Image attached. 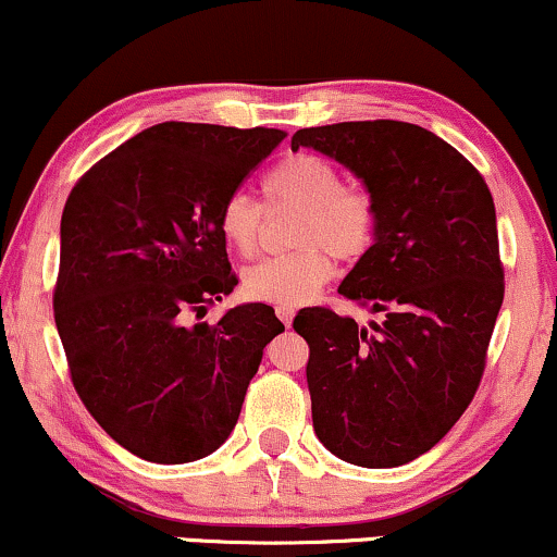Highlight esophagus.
<instances>
[{
  "label": "esophagus",
  "instance_id": "34e87169",
  "mask_svg": "<svg viewBox=\"0 0 557 557\" xmlns=\"http://www.w3.org/2000/svg\"><path fill=\"white\" fill-rule=\"evenodd\" d=\"M276 314H278V320L286 324H292V320H294V307H276Z\"/></svg>",
  "mask_w": 557,
  "mask_h": 557
}]
</instances>
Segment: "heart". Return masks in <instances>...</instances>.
<instances>
[{"instance_id": "heart-1", "label": "heart", "mask_w": 557, "mask_h": 557, "mask_svg": "<svg viewBox=\"0 0 557 557\" xmlns=\"http://www.w3.org/2000/svg\"><path fill=\"white\" fill-rule=\"evenodd\" d=\"M263 194L271 207H299L292 235L299 248L245 271L243 288L250 299L278 307L301 305L330 281L335 271L332 256L350 263L371 250L379 230L373 194L360 184H345L330 158L284 156L263 176ZM216 225L230 250L252 258L261 248L263 207L245 191H235L222 201Z\"/></svg>"}]
</instances>
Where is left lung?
Segmentation results:
<instances>
[{
  "label": "left lung",
  "instance_id": "left-lung-1",
  "mask_svg": "<svg viewBox=\"0 0 557 557\" xmlns=\"http://www.w3.org/2000/svg\"><path fill=\"white\" fill-rule=\"evenodd\" d=\"M363 178L379 207L371 250L341 292L384 312L358 327L301 309L307 384L320 443L363 468H394L443 440L479 392L504 301L494 199L479 169L430 129L396 120L296 129Z\"/></svg>",
  "mask_w": 557,
  "mask_h": 557
}]
</instances>
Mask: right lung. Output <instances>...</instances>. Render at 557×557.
<instances>
[{"mask_svg":"<svg viewBox=\"0 0 557 557\" xmlns=\"http://www.w3.org/2000/svg\"><path fill=\"white\" fill-rule=\"evenodd\" d=\"M273 127L161 122L97 161L61 216L53 317L74 388L114 443L191 463L233 432L263 348L269 305L191 322L237 286L220 207L284 140Z\"/></svg>","mask_w":557,"mask_h":557,"instance_id":"add662e5","label":"right lung"}]
</instances>
